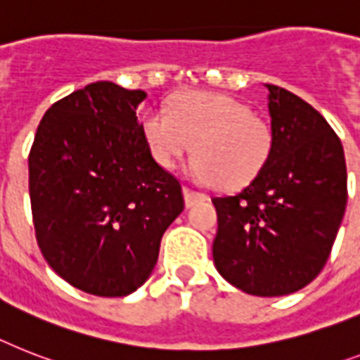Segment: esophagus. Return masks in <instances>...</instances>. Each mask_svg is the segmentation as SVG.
I'll return each instance as SVG.
<instances>
[{"label": "esophagus", "instance_id": "1", "mask_svg": "<svg viewBox=\"0 0 360 360\" xmlns=\"http://www.w3.org/2000/svg\"><path fill=\"white\" fill-rule=\"evenodd\" d=\"M183 194H185V205L186 207H194L195 203H200V201L209 200L205 194H201V192H195V190H190L188 186H185V188H183Z\"/></svg>", "mask_w": 360, "mask_h": 360}]
</instances>
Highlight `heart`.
I'll return each instance as SVG.
<instances>
[{"label":"heart","instance_id":"1","mask_svg":"<svg viewBox=\"0 0 360 360\" xmlns=\"http://www.w3.org/2000/svg\"><path fill=\"white\" fill-rule=\"evenodd\" d=\"M151 157L170 170L192 148L188 175L200 185L244 188L264 170L274 151L270 124L250 107L224 94L192 92L170 107L151 109L142 118Z\"/></svg>","mask_w":360,"mask_h":360}]
</instances>
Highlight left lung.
<instances>
[{
    "instance_id": "1",
    "label": "left lung",
    "mask_w": 360,
    "mask_h": 360,
    "mask_svg": "<svg viewBox=\"0 0 360 360\" xmlns=\"http://www.w3.org/2000/svg\"><path fill=\"white\" fill-rule=\"evenodd\" d=\"M274 151L235 195L214 198L216 270L251 296H286L326 266L347 201L344 150L314 107L264 84Z\"/></svg>"
}]
</instances>
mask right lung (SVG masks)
<instances>
[{
    "instance_id": "right-lung-1",
    "label": "right lung",
    "mask_w": 360,
    "mask_h": 360,
    "mask_svg": "<svg viewBox=\"0 0 360 360\" xmlns=\"http://www.w3.org/2000/svg\"><path fill=\"white\" fill-rule=\"evenodd\" d=\"M146 96L110 81L86 84L49 107L29 153L38 248L64 281L94 296L144 285L185 209L179 181L142 134Z\"/></svg>"
}]
</instances>
